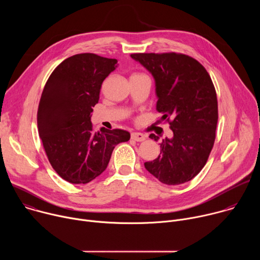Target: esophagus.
I'll list each match as a JSON object with an SVG mask.
<instances>
[{"label":"esophagus","instance_id":"1","mask_svg":"<svg viewBox=\"0 0 260 260\" xmlns=\"http://www.w3.org/2000/svg\"><path fill=\"white\" fill-rule=\"evenodd\" d=\"M131 138L134 140V141H137V142H142L146 139L145 135L141 134V133H132L131 135Z\"/></svg>","mask_w":260,"mask_h":260}]
</instances>
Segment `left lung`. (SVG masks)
Wrapping results in <instances>:
<instances>
[{
  "mask_svg": "<svg viewBox=\"0 0 260 260\" xmlns=\"http://www.w3.org/2000/svg\"><path fill=\"white\" fill-rule=\"evenodd\" d=\"M132 58L155 80L156 110L170 123L173 138L160 144L157 158L144 164L161 183L179 185L193 179L213 148L218 121L217 95L207 70L182 53H134ZM149 138H159L151 134Z\"/></svg>",
  "mask_w": 260,
  "mask_h": 260,
  "instance_id": "1",
  "label": "left lung"
}]
</instances>
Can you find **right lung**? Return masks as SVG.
<instances>
[{"mask_svg":"<svg viewBox=\"0 0 260 260\" xmlns=\"http://www.w3.org/2000/svg\"><path fill=\"white\" fill-rule=\"evenodd\" d=\"M117 59L80 53L60 62L48 78L37 123L44 150L54 171L72 184H86L106 169L115 146L127 142L128 132L102 127L90 121L103 81Z\"/></svg>","mask_w":260,"mask_h":260,"instance_id":"obj_1","label":"right lung"}]
</instances>
